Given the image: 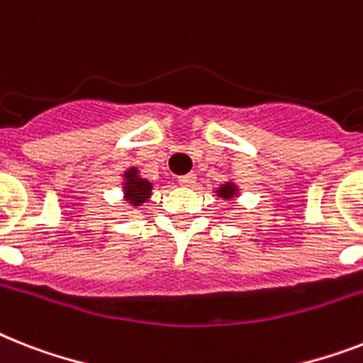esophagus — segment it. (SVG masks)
<instances>
[{
    "label": "esophagus",
    "mask_w": 363,
    "mask_h": 363,
    "mask_svg": "<svg viewBox=\"0 0 363 363\" xmlns=\"http://www.w3.org/2000/svg\"><path fill=\"white\" fill-rule=\"evenodd\" d=\"M194 182H196V175H194V173L179 177V184H181V186H194Z\"/></svg>",
    "instance_id": "1"
}]
</instances>
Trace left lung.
Instances as JSON below:
<instances>
[{"instance_id":"obj_1","label":"left lung","mask_w":363,"mask_h":363,"mask_svg":"<svg viewBox=\"0 0 363 363\" xmlns=\"http://www.w3.org/2000/svg\"><path fill=\"white\" fill-rule=\"evenodd\" d=\"M214 191H216L218 197H222L223 201H233V199H237V197L240 196V188H238L237 182L233 181H225Z\"/></svg>"}]
</instances>
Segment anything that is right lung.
<instances>
[{
  "label": "right lung",
  "instance_id": "add662e5",
  "mask_svg": "<svg viewBox=\"0 0 363 363\" xmlns=\"http://www.w3.org/2000/svg\"><path fill=\"white\" fill-rule=\"evenodd\" d=\"M152 184L151 181H147L140 175V169L138 167H128L125 173H123V199H125L130 207H143L152 196Z\"/></svg>",
  "mask_w": 363,
  "mask_h": 363
}]
</instances>
